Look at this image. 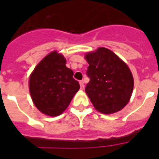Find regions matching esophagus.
Listing matches in <instances>:
<instances>
[{
  "mask_svg": "<svg viewBox=\"0 0 159 159\" xmlns=\"http://www.w3.org/2000/svg\"><path fill=\"white\" fill-rule=\"evenodd\" d=\"M80 89L81 90H84V84L83 81H80Z\"/></svg>",
  "mask_w": 159,
  "mask_h": 159,
  "instance_id": "obj_1",
  "label": "esophagus"
}]
</instances>
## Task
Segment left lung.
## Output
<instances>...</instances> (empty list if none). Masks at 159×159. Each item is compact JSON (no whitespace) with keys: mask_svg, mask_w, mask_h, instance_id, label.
I'll return each mask as SVG.
<instances>
[{"mask_svg":"<svg viewBox=\"0 0 159 159\" xmlns=\"http://www.w3.org/2000/svg\"><path fill=\"white\" fill-rule=\"evenodd\" d=\"M90 81L85 92L98 111L112 114L122 110L131 96L134 79L128 66L106 48L85 56Z\"/></svg>","mask_w":159,"mask_h":159,"instance_id":"8db88e82","label":"left lung"}]
</instances>
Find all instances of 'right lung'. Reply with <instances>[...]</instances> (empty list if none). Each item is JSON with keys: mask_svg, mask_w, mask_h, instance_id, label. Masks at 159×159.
Masks as SVG:
<instances>
[{"mask_svg": "<svg viewBox=\"0 0 159 159\" xmlns=\"http://www.w3.org/2000/svg\"><path fill=\"white\" fill-rule=\"evenodd\" d=\"M80 89L72 70L66 67L64 56L52 52L46 56L32 72L29 91L33 103L44 115L62 114Z\"/></svg>", "mask_w": 159, "mask_h": 159, "instance_id": "obj_1", "label": "right lung"}]
</instances>
